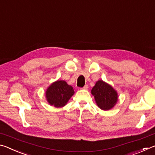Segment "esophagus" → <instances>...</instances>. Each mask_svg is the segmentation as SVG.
Returning <instances> with one entry per match:
<instances>
[{"mask_svg": "<svg viewBox=\"0 0 155 155\" xmlns=\"http://www.w3.org/2000/svg\"><path fill=\"white\" fill-rule=\"evenodd\" d=\"M82 89H83V90H87V89H88V85H85Z\"/></svg>", "mask_w": 155, "mask_h": 155, "instance_id": "obj_1", "label": "esophagus"}]
</instances>
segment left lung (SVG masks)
Masks as SVG:
<instances>
[{
  "mask_svg": "<svg viewBox=\"0 0 155 155\" xmlns=\"http://www.w3.org/2000/svg\"><path fill=\"white\" fill-rule=\"evenodd\" d=\"M97 105L103 110H109L114 107L117 101V94L111 85L102 80L97 81L91 90Z\"/></svg>",
  "mask_w": 155,
  "mask_h": 155,
  "instance_id": "obj_1",
  "label": "left lung"
}]
</instances>
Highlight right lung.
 Wrapping results in <instances>:
<instances>
[{
  "mask_svg": "<svg viewBox=\"0 0 155 155\" xmlns=\"http://www.w3.org/2000/svg\"><path fill=\"white\" fill-rule=\"evenodd\" d=\"M74 94L72 86L68 85L64 81H57L47 89L46 96L47 101L51 105L62 107L65 105Z\"/></svg>",
  "mask_w": 155,
  "mask_h": 155,
  "instance_id": "1",
  "label": "right lung"
}]
</instances>
